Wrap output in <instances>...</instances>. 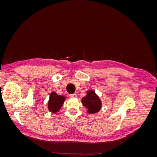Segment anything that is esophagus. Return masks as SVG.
Segmentation results:
<instances>
[{"instance_id": "34e87169", "label": "esophagus", "mask_w": 157, "mask_h": 157, "mask_svg": "<svg viewBox=\"0 0 157 157\" xmlns=\"http://www.w3.org/2000/svg\"><path fill=\"white\" fill-rule=\"evenodd\" d=\"M69 96H70V98H77V94H69Z\"/></svg>"}]
</instances>
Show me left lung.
Wrapping results in <instances>:
<instances>
[{
    "mask_svg": "<svg viewBox=\"0 0 157 157\" xmlns=\"http://www.w3.org/2000/svg\"><path fill=\"white\" fill-rule=\"evenodd\" d=\"M83 105L88 109V112L90 114H94L100 110L101 107V101L92 90L87 92V95L82 99Z\"/></svg>",
    "mask_w": 157,
    "mask_h": 157,
    "instance_id": "8db88e82",
    "label": "left lung"
}]
</instances>
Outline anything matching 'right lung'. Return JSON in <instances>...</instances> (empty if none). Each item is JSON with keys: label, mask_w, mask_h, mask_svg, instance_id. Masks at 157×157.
Here are the masks:
<instances>
[{"label": "right lung", "mask_w": 157, "mask_h": 157, "mask_svg": "<svg viewBox=\"0 0 157 157\" xmlns=\"http://www.w3.org/2000/svg\"><path fill=\"white\" fill-rule=\"evenodd\" d=\"M65 98L58 95L56 92H52L48 102V109L50 111L56 113L62 107Z\"/></svg>", "instance_id": "add662e5"}]
</instances>
